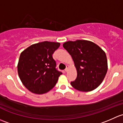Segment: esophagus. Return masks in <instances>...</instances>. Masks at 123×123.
<instances>
[{"label":"esophagus","mask_w":123,"mask_h":123,"mask_svg":"<svg viewBox=\"0 0 123 123\" xmlns=\"http://www.w3.org/2000/svg\"><path fill=\"white\" fill-rule=\"evenodd\" d=\"M68 66H66V69L64 70V72H68Z\"/></svg>","instance_id":"34e87169"}]
</instances>
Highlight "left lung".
<instances>
[{"mask_svg":"<svg viewBox=\"0 0 123 123\" xmlns=\"http://www.w3.org/2000/svg\"><path fill=\"white\" fill-rule=\"evenodd\" d=\"M63 46L72 56L77 70V78L71 82V85L84 92L99 86L108 69L104 51L98 45L86 40L67 41Z\"/></svg>","mask_w":123,"mask_h":123,"instance_id":"1","label":"left lung"}]
</instances>
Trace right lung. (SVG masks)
Here are the masks:
<instances>
[{
    "label": "right lung",
    "instance_id": "add662e5",
    "mask_svg": "<svg viewBox=\"0 0 123 123\" xmlns=\"http://www.w3.org/2000/svg\"><path fill=\"white\" fill-rule=\"evenodd\" d=\"M59 43L43 42L32 44L20 55L18 72L23 85L31 92L42 94L51 90L62 72L56 69L52 54Z\"/></svg>",
    "mask_w": 123,
    "mask_h": 123
}]
</instances>
